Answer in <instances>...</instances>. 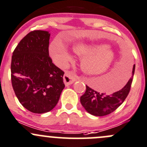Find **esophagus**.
Instances as JSON below:
<instances>
[{"label": "esophagus", "instance_id": "esophagus-1", "mask_svg": "<svg viewBox=\"0 0 147 147\" xmlns=\"http://www.w3.org/2000/svg\"><path fill=\"white\" fill-rule=\"evenodd\" d=\"M76 80H78V78H75L72 75H71L70 73H65L63 76V81H64L65 84L66 86L70 85L73 83L75 81H76Z\"/></svg>", "mask_w": 147, "mask_h": 147}]
</instances>
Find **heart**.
Segmentation results:
<instances>
[{
	"mask_svg": "<svg viewBox=\"0 0 147 147\" xmlns=\"http://www.w3.org/2000/svg\"><path fill=\"white\" fill-rule=\"evenodd\" d=\"M76 54L82 56L81 68L90 75H99L105 72L115 59V52L107 45L102 42H78L72 47ZM50 54L56 65L66 67L72 60V55L63 42L56 39L50 45Z\"/></svg>",
	"mask_w": 147,
	"mask_h": 147,
	"instance_id": "1",
	"label": "heart"
}]
</instances>
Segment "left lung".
Masks as SVG:
<instances>
[{"mask_svg":"<svg viewBox=\"0 0 147 147\" xmlns=\"http://www.w3.org/2000/svg\"><path fill=\"white\" fill-rule=\"evenodd\" d=\"M135 65L133 66L132 76L121 90L110 95L105 93H100L86 86L84 94L80 97L82 107L90 115L94 116H105L113 112L124 102L131 88L132 78L134 73Z\"/></svg>","mask_w":147,"mask_h":147,"instance_id":"obj_1","label":"left lung"}]
</instances>
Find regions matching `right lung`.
<instances>
[{
	"mask_svg": "<svg viewBox=\"0 0 147 147\" xmlns=\"http://www.w3.org/2000/svg\"><path fill=\"white\" fill-rule=\"evenodd\" d=\"M50 33L34 30L20 40L13 53L11 81L20 103L30 112L51 111L65 88L64 72L49 56Z\"/></svg>",
	"mask_w": 147,
	"mask_h": 147,
	"instance_id": "obj_1",
	"label": "right lung"
}]
</instances>
